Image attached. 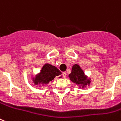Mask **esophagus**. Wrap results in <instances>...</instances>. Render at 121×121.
<instances>
[{
  "instance_id": "1",
  "label": "esophagus",
  "mask_w": 121,
  "mask_h": 121,
  "mask_svg": "<svg viewBox=\"0 0 121 121\" xmlns=\"http://www.w3.org/2000/svg\"><path fill=\"white\" fill-rule=\"evenodd\" d=\"M66 76H67L66 72H63V73H62V77H63L64 78H65V77H66Z\"/></svg>"
}]
</instances>
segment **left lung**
I'll return each mask as SVG.
<instances>
[{
  "label": "left lung",
  "mask_w": 121,
  "mask_h": 121,
  "mask_svg": "<svg viewBox=\"0 0 121 121\" xmlns=\"http://www.w3.org/2000/svg\"><path fill=\"white\" fill-rule=\"evenodd\" d=\"M69 77L70 81L76 83L80 87L81 86L84 88L87 85H89L91 83V79H88L78 64H75L72 66V72L69 75Z\"/></svg>",
  "instance_id": "obj_1"
}]
</instances>
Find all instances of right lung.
<instances>
[{
  "instance_id": "add662e5",
  "label": "right lung",
  "mask_w": 121,
  "mask_h": 121,
  "mask_svg": "<svg viewBox=\"0 0 121 121\" xmlns=\"http://www.w3.org/2000/svg\"><path fill=\"white\" fill-rule=\"evenodd\" d=\"M61 74V72L56 67L49 64H45L42 67L40 73L35 76V78H33V82L35 85L40 84H47L55 77L60 76Z\"/></svg>"
}]
</instances>
